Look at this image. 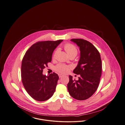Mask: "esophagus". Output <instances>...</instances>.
<instances>
[{"instance_id": "esophagus-1", "label": "esophagus", "mask_w": 125, "mask_h": 125, "mask_svg": "<svg viewBox=\"0 0 125 125\" xmlns=\"http://www.w3.org/2000/svg\"><path fill=\"white\" fill-rule=\"evenodd\" d=\"M63 76V75H62L61 74H59V76L60 78L62 77Z\"/></svg>"}]
</instances>
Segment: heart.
Masks as SVG:
<instances>
[{
  "mask_svg": "<svg viewBox=\"0 0 125 125\" xmlns=\"http://www.w3.org/2000/svg\"><path fill=\"white\" fill-rule=\"evenodd\" d=\"M65 49L66 52L68 54L69 56L72 55H75L76 56L77 54L78 51L77 48L75 46L73 45L70 44V43H67L66 44L65 46ZM59 52V50L57 49L55 51L53 55V58H55L58 52ZM69 68V66L67 65H65L63 64H60L58 65H57L55 67L56 70L57 71L60 72V73H65L67 72Z\"/></svg>",
  "mask_w": 125,
  "mask_h": 125,
  "instance_id": "b5f03b06",
  "label": "heart"
}]
</instances>
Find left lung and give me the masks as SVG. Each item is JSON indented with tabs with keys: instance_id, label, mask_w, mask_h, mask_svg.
I'll use <instances>...</instances> for the list:
<instances>
[{
	"instance_id": "8db88e82",
	"label": "left lung",
	"mask_w": 125,
	"mask_h": 125,
	"mask_svg": "<svg viewBox=\"0 0 125 125\" xmlns=\"http://www.w3.org/2000/svg\"><path fill=\"white\" fill-rule=\"evenodd\" d=\"M71 41L80 48V60L73 72L80 76L77 81L69 76L67 89L72 97L84 100L93 95L98 87L102 73L101 57L96 48L89 41L82 39Z\"/></svg>"
}]
</instances>
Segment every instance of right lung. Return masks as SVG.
Masks as SVG:
<instances>
[{
    "instance_id": "1",
    "label": "right lung",
    "mask_w": 125,
    "mask_h": 125,
    "mask_svg": "<svg viewBox=\"0 0 125 125\" xmlns=\"http://www.w3.org/2000/svg\"><path fill=\"white\" fill-rule=\"evenodd\" d=\"M63 40L36 42L26 52L22 61V82L28 93L36 101L50 98L55 91L58 75L53 73L47 76L42 74L43 69L52 61L54 50Z\"/></svg>"
}]
</instances>
